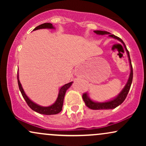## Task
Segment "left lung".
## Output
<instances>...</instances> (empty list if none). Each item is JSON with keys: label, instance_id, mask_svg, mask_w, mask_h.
<instances>
[{"label": "left lung", "instance_id": "left-lung-1", "mask_svg": "<svg viewBox=\"0 0 146 146\" xmlns=\"http://www.w3.org/2000/svg\"><path fill=\"white\" fill-rule=\"evenodd\" d=\"M94 32L98 35H108V36L110 38H113L114 39L117 40L123 44V46H124L125 51H126L127 55H128V61L129 64H130V75H129V78L127 81V83L125 84L124 88L122 89V90L117 95L115 98L111 100H108V101L104 102H95L94 100H91L88 96V93H84L82 95L83 100L84 102L86 104V106H88V108H90L92 110H108V109H113L115 108L116 107L121 104L123 103V101L125 100V99L126 98L127 95H128L129 90H130V86H131V84L132 82V78H133V71H132V66L131 64V60L130 58V54H129V52L127 49L126 46L123 42V40L121 38H118V37L115 36V35L111 34L110 32L106 31H94Z\"/></svg>", "mask_w": 146, "mask_h": 146}]
</instances>
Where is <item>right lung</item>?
<instances>
[{
  "instance_id": "right-lung-1",
  "label": "right lung",
  "mask_w": 146,
  "mask_h": 146,
  "mask_svg": "<svg viewBox=\"0 0 146 146\" xmlns=\"http://www.w3.org/2000/svg\"><path fill=\"white\" fill-rule=\"evenodd\" d=\"M54 29L55 27L53 26V25L51 23H46L44 24H42L39 26L36 27L33 31H36L38 29ZM18 86H19V89L21 90V94L23 95V98L25 99V100L26 101L27 103L30 108H31L33 110L37 112V113L40 114H42V115H56V114L59 113L60 112H61V110H62V106H63V102H64V98L65 93H66V90L68 88H70L71 86L73 84V82H69L68 84H66L65 85H64L62 87H60L59 89V93H58V98H57L56 102L51 104V106H42L37 104L36 103H35L34 102H33L32 100H31L28 98L27 95L25 93V90H23V86H22L21 82L19 80V77H18Z\"/></svg>"
}]
</instances>
